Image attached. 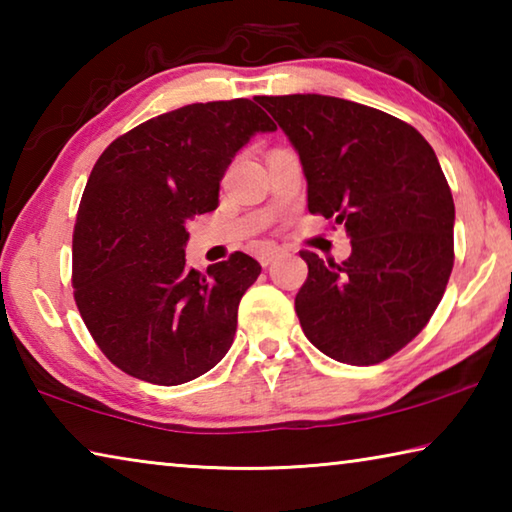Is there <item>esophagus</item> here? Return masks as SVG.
<instances>
[{
  "mask_svg": "<svg viewBox=\"0 0 512 512\" xmlns=\"http://www.w3.org/2000/svg\"><path fill=\"white\" fill-rule=\"evenodd\" d=\"M282 255V248H277V246H264L262 250H259V264L262 266H268V264H273L277 257Z\"/></svg>",
  "mask_w": 512,
  "mask_h": 512,
  "instance_id": "34e87169",
  "label": "esophagus"
}]
</instances>
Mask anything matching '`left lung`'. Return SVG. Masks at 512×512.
I'll return each mask as SVG.
<instances>
[{"label":"left lung","mask_w":512,"mask_h":512,"mask_svg":"<svg viewBox=\"0 0 512 512\" xmlns=\"http://www.w3.org/2000/svg\"><path fill=\"white\" fill-rule=\"evenodd\" d=\"M300 155L307 207L345 225L343 264L302 250V332L341 363L372 366L429 323L454 266V198L429 142L377 108L325 94L257 97Z\"/></svg>","instance_id":"8db88e82"}]
</instances>
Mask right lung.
<instances>
[{
  "instance_id": "1",
  "label": "right lung",
  "mask_w": 512,
  "mask_h": 512,
  "mask_svg": "<svg viewBox=\"0 0 512 512\" xmlns=\"http://www.w3.org/2000/svg\"><path fill=\"white\" fill-rule=\"evenodd\" d=\"M273 131L250 99L192 103L117 137L94 164L74 225V300L126 375L178 386L230 350L262 266L235 253L205 275L187 268V221L216 210L237 151Z\"/></svg>"
}]
</instances>
